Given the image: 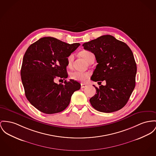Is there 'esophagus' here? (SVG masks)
I'll return each mask as SVG.
<instances>
[{"label": "esophagus", "mask_w": 156, "mask_h": 156, "mask_svg": "<svg viewBox=\"0 0 156 156\" xmlns=\"http://www.w3.org/2000/svg\"><path fill=\"white\" fill-rule=\"evenodd\" d=\"M87 86V85L86 84H83V83L81 84V88H84V87H86Z\"/></svg>", "instance_id": "1"}]
</instances>
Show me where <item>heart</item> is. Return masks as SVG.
<instances>
[{
    "mask_svg": "<svg viewBox=\"0 0 156 156\" xmlns=\"http://www.w3.org/2000/svg\"><path fill=\"white\" fill-rule=\"evenodd\" d=\"M80 55L88 62H90L92 59H94V54L90 51L83 50L80 52ZM74 60V54L72 53L67 58V64L68 67H71ZM90 74L87 72H81L78 71H74L70 74L71 78L76 81L85 82L90 77Z\"/></svg>",
    "mask_w": 156,
    "mask_h": 156,
    "instance_id": "1",
    "label": "heart"
}]
</instances>
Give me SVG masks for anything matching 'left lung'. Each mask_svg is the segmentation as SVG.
<instances>
[{
	"instance_id": "obj_1",
	"label": "left lung",
	"mask_w": 156,
	"mask_h": 156,
	"mask_svg": "<svg viewBox=\"0 0 156 156\" xmlns=\"http://www.w3.org/2000/svg\"><path fill=\"white\" fill-rule=\"evenodd\" d=\"M84 49L94 53L98 63L91 77L94 82L106 81L90 99L94 108L110 113L122 108L134 89L136 65L133 53L124 42L110 35L85 42ZM99 83V82H98Z\"/></svg>"
}]
</instances>
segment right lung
I'll list each match as a JSON object with an SVG mask.
<instances>
[{"label": "right lung", "mask_w": 156, "mask_h": 156, "mask_svg": "<svg viewBox=\"0 0 156 156\" xmlns=\"http://www.w3.org/2000/svg\"><path fill=\"white\" fill-rule=\"evenodd\" d=\"M80 45L49 37L28 48L23 58L21 79L27 99L40 111L47 114L62 112L69 106L73 93L80 89V84L72 79L64 84L54 82L56 78L68 77L67 58Z\"/></svg>", "instance_id": "right-lung-1"}]
</instances>
